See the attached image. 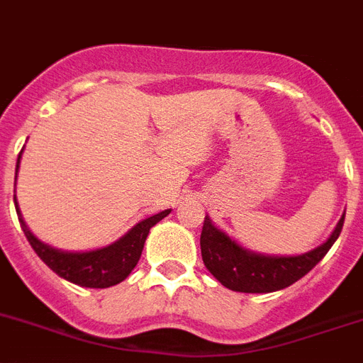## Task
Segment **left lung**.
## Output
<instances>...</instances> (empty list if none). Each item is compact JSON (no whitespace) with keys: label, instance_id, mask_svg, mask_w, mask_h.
Here are the masks:
<instances>
[{"label":"left lung","instance_id":"left-lung-1","mask_svg":"<svg viewBox=\"0 0 363 363\" xmlns=\"http://www.w3.org/2000/svg\"><path fill=\"white\" fill-rule=\"evenodd\" d=\"M343 220L321 247L307 252L303 256L294 257H274L254 254L241 248L225 232L212 225L210 217L204 219L201 232V254L206 269L213 274L220 285L235 292H274L281 291L308 274L323 259L334 241L342 234Z\"/></svg>","mask_w":363,"mask_h":363}]
</instances>
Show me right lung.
<instances>
[{
    "mask_svg": "<svg viewBox=\"0 0 363 363\" xmlns=\"http://www.w3.org/2000/svg\"><path fill=\"white\" fill-rule=\"evenodd\" d=\"M20 159L21 153L18 155V162H16V175H18V168H20ZM16 212H18V219H20V225L23 228L27 241L30 242V247L34 248L38 257L52 272H56L60 277L67 279V281L74 283V285L87 286V289H107V286L124 281L125 277L131 274V270L137 267L138 259H140V254H143L144 242H146L147 234H150V228L168 216L172 210H164V212L157 213V216H151L147 219L140 220L137 226L129 230L124 238L109 245V247L93 252H78V254L56 250V248H50L43 245L42 241H38L30 234V230L25 226L18 208H16Z\"/></svg>",
    "mask_w": 363,
    "mask_h": 363,
    "instance_id": "add662e5",
    "label": "right lung"
}]
</instances>
